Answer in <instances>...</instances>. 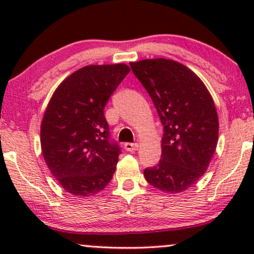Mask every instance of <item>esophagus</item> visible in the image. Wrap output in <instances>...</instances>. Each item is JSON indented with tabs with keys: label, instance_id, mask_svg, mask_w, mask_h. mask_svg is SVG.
<instances>
[{
	"label": "esophagus",
	"instance_id": "1",
	"mask_svg": "<svg viewBox=\"0 0 254 254\" xmlns=\"http://www.w3.org/2000/svg\"><path fill=\"white\" fill-rule=\"evenodd\" d=\"M138 148V144L137 143H125L124 144V149L127 151H135Z\"/></svg>",
	"mask_w": 254,
	"mask_h": 254
}]
</instances>
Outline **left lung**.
<instances>
[{
  "instance_id": "obj_1",
  "label": "left lung",
  "mask_w": 254,
  "mask_h": 254,
  "mask_svg": "<svg viewBox=\"0 0 254 254\" xmlns=\"http://www.w3.org/2000/svg\"><path fill=\"white\" fill-rule=\"evenodd\" d=\"M153 100L164 127L161 160L145 168V180L166 193L188 190L205 173L218 139L210 93L188 66L166 58L130 63Z\"/></svg>"
}]
</instances>
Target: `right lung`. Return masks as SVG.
I'll return each instance as SVG.
<instances>
[{"mask_svg":"<svg viewBox=\"0 0 254 254\" xmlns=\"http://www.w3.org/2000/svg\"><path fill=\"white\" fill-rule=\"evenodd\" d=\"M129 71L127 64L83 66L57 87L46 107L43 156L69 193L94 196L112 179L121 148L111 141L104 109Z\"/></svg>","mask_w":254,"mask_h":254,"instance_id":"add662e5","label":"right lung"}]
</instances>
